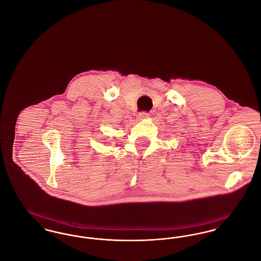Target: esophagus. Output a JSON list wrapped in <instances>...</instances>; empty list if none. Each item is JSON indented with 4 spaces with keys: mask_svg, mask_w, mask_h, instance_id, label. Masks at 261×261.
I'll use <instances>...</instances> for the list:
<instances>
[{
    "mask_svg": "<svg viewBox=\"0 0 261 261\" xmlns=\"http://www.w3.org/2000/svg\"><path fill=\"white\" fill-rule=\"evenodd\" d=\"M149 116V113L146 112H140L139 114H138V117L139 118H141V119H143V118H147Z\"/></svg>",
    "mask_w": 261,
    "mask_h": 261,
    "instance_id": "34e87169",
    "label": "esophagus"
}]
</instances>
